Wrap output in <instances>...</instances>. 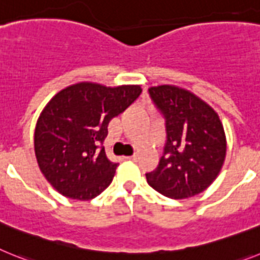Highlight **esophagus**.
<instances>
[{
    "instance_id": "obj_1",
    "label": "esophagus",
    "mask_w": 260,
    "mask_h": 260,
    "mask_svg": "<svg viewBox=\"0 0 260 260\" xmlns=\"http://www.w3.org/2000/svg\"><path fill=\"white\" fill-rule=\"evenodd\" d=\"M127 159H129V161H133V162H136L137 161V155H131V157H127Z\"/></svg>"
}]
</instances>
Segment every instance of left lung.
Listing matches in <instances>:
<instances>
[{"instance_id":"left-lung-1","label":"left lung","mask_w":260,"mask_h":260,"mask_svg":"<svg viewBox=\"0 0 260 260\" xmlns=\"http://www.w3.org/2000/svg\"><path fill=\"white\" fill-rule=\"evenodd\" d=\"M162 112L166 143L149 186L171 199H186L208 188L224 165L226 137L217 112L193 92L174 85L149 89Z\"/></svg>"}]
</instances>
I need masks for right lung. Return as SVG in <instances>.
Instances as JSON below:
<instances>
[{
  "mask_svg": "<svg viewBox=\"0 0 260 260\" xmlns=\"http://www.w3.org/2000/svg\"><path fill=\"white\" fill-rule=\"evenodd\" d=\"M141 91L139 85L107 87L78 82L47 103L36 123L34 146L40 171L57 192L91 200L110 186L117 164L99 145L107 136L110 120Z\"/></svg>",
  "mask_w": 260,
  "mask_h": 260,
  "instance_id": "add662e5",
  "label": "right lung"
}]
</instances>
